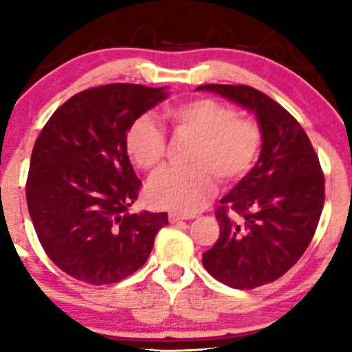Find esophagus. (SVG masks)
<instances>
[{"label":"esophagus","instance_id":"obj_1","mask_svg":"<svg viewBox=\"0 0 352 352\" xmlns=\"http://www.w3.org/2000/svg\"><path fill=\"white\" fill-rule=\"evenodd\" d=\"M190 218H195V215H180V213H168V220H170V223H179V221H184V220H190Z\"/></svg>","mask_w":352,"mask_h":352}]
</instances>
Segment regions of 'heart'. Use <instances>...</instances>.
Here are the masks:
<instances>
[{
    "mask_svg": "<svg viewBox=\"0 0 352 352\" xmlns=\"http://www.w3.org/2000/svg\"><path fill=\"white\" fill-rule=\"evenodd\" d=\"M173 132L192 137L190 167L165 168L148 185L153 205L193 213L204 208L217 187V177L236 182L253 167L261 151L260 125L235 109L215 99H193L175 104L164 112ZM125 151L137 167L153 172L165 157V135L151 117L134 120L125 134Z\"/></svg>",
    "mask_w": 352,
    "mask_h": 352,
    "instance_id": "heart-1",
    "label": "heart"
}]
</instances>
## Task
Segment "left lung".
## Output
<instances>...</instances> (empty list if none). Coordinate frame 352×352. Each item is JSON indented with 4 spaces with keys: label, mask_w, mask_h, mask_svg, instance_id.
Segmentation results:
<instances>
[{
    "label": "left lung",
    "mask_w": 352,
    "mask_h": 352,
    "mask_svg": "<svg viewBox=\"0 0 352 352\" xmlns=\"http://www.w3.org/2000/svg\"><path fill=\"white\" fill-rule=\"evenodd\" d=\"M228 99L256 117L260 159L220 200L217 243L201 263L230 288L253 289L283 276L306 252L324 204V175L308 135L272 98L248 86L197 87ZM232 208L242 217L226 213Z\"/></svg>",
    "instance_id": "8db88e82"
}]
</instances>
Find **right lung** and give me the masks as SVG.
Returning <instances> with one entry per match:
<instances>
[{"instance_id": "right-lung-1", "label": "right lung", "mask_w": 352, "mask_h": 352, "mask_svg": "<svg viewBox=\"0 0 352 352\" xmlns=\"http://www.w3.org/2000/svg\"><path fill=\"white\" fill-rule=\"evenodd\" d=\"M168 98L167 87L107 84L79 92L43 127L31 155L26 200L44 252L91 285L124 280L147 261L167 213H132L137 179L125 134Z\"/></svg>"}]
</instances>
